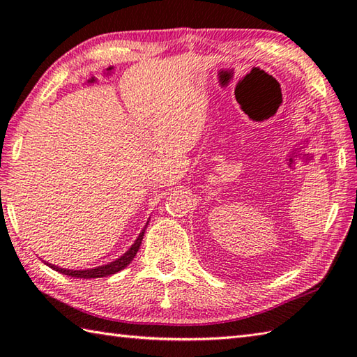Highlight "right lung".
Instances as JSON below:
<instances>
[{"label": "right lung", "mask_w": 357, "mask_h": 357, "mask_svg": "<svg viewBox=\"0 0 357 357\" xmlns=\"http://www.w3.org/2000/svg\"><path fill=\"white\" fill-rule=\"evenodd\" d=\"M150 219V218H149ZM149 225V221L146 222V225H144V229L141 230L139 236L136 238V241L132 244V247L127 250V252L119 256L118 259L112 261L109 264L105 265H100V267H95V268H87V270H69V268H59L56 267V265L53 264H49L45 262V265H49L50 268L56 270L58 273H63V275H67V276H72V278H81V279H92V278H105V276H110V275H115V273L124 270L128 264H130L133 261V257L136 256V253H138V250L141 247V242H142V238H144V233H146V229Z\"/></svg>", "instance_id": "1"}]
</instances>
